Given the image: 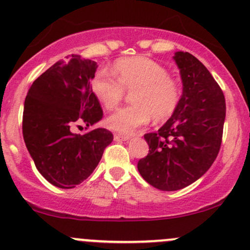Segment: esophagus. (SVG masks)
Wrapping results in <instances>:
<instances>
[{
  "label": "esophagus",
  "instance_id": "1",
  "mask_svg": "<svg viewBox=\"0 0 250 250\" xmlns=\"http://www.w3.org/2000/svg\"><path fill=\"white\" fill-rule=\"evenodd\" d=\"M130 139V135H125V134H115V140L116 141H125Z\"/></svg>",
  "mask_w": 250,
  "mask_h": 250
}]
</instances>
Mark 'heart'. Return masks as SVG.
I'll return each instance as SVG.
<instances>
[{
  "mask_svg": "<svg viewBox=\"0 0 250 250\" xmlns=\"http://www.w3.org/2000/svg\"><path fill=\"white\" fill-rule=\"evenodd\" d=\"M113 72L102 69L90 81L94 97L103 106L112 110L127 92H132L134 104L117 110L107 118V125L121 133H132L153 121H166L175 112L181 99V88L163 65L145 57L120 59L113 64Z\"/></svg>",
  "mask_w": 250,
  "mask_h": 250,
  "instance_id": "b5f03b06",
  "label": "heart"
}]
</instances>
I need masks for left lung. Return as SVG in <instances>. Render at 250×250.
I'll return each instance as SVG.
<instances>
[{
	"instance_id": "8db88e82",
	"label": "left lung",
	"mask_w": 250,
	"mask_h": 250,
	"mask_svg": "<svg viewBox=\"0 0 250 250\" xmlns=\"http://www.w3.org/2000/svg\"><path fill=\"white\" fill-rule=\"evenodd\" d=\"M183 95L172 117L144 135L148 153L138 162L144 180L162 191H176L201 178L218 156L225 122V97L202 62L188 52L174 55Z\"/></svg>"
}]
</instances>
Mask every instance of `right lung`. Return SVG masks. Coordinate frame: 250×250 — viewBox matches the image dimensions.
<instances>
[{
	"mask_svg": "<svg viewBox=\"0 0 250 250\" xmlns=\"http://www.w3.org/2000/svg\"><path fill=\"white\" fill-rule=\"evenodd\" d=\"M97 62L72 54L59 60L34 81L25 98L22 137L37 170L52 185L72 188L84 181L113 135L105 128L75 134L71 127H87L103 118L100 103L90 88Z\"/></svg>",
	"mask_w": 250,
	"mask_h": 250,
	"instance_id": "right-lung-1",
	"label": "right lung"
}]
</instances>
